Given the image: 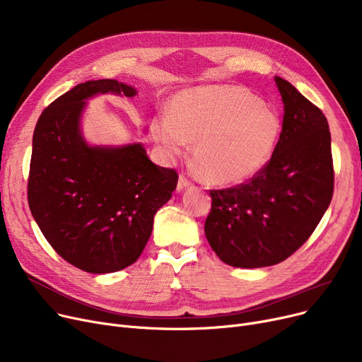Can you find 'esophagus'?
<instances>
[{
	"mask_svg": "<svg viewBox=\"0 0 362 362\" xmlns=\"http://www.w3.org/2000/svg\"><path fill=\"white\" fill-rule=\"evenodd\" d=\"M191 185H192L191 180H189L186 176L180 175V176H179V182H177V191L180 192V191H183L185 187H189Z\"/></svg>",
	"mask_w": 362,
	"mask_h": 362,
	"instance_id": "1",
	"label": "esophagus"
}]
</instances>
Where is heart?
<instances>
[{
  "label": "heart",
  "mask_w": 362,
  "mask_h": 362,
  "mask_svg": "<svg viewBox=\"0 0 362 362\" xmlns=\"http://www.w3.org/2000/svg\"><path fill=\"white\" fill-rule=\"evenodd\" d=\"M168 114L151 120V135L168 157L189 144L198 176L211 185H240L267 165L281 123L252 92L235 85L187 89L171 101Z\"/></svg>",
  "instance_id": "b5f03b06"
}]
</instances>
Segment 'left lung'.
<instances>
[{"label": "left lung", "mask_w": 362, "mask_h": 362, "mask_svg": "<svg viewBox=\"0 0 362 362\" xmlns=\"http://www.w3.org/2000/svg\"><path fill=\"white\" fill-rule=\"evenodd\" d=\"M274 81L284 114L273 157L250 182L210 191L205 236L232 267H269L291 257L315 230L333 197L327 119L288 81Z\"/></svg>", "instance_id": "left-lung-1"}]
</instances>
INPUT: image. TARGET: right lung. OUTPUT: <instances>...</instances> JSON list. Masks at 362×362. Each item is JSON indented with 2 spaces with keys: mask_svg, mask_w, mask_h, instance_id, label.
Here are the masks:
<instances>
[{
  "mask_svg": "<svg viewBox=\"0 0 362 362\" xmlns=\"http://www.w3.org/2000/svg\"><path fill=\"white\" fill-rule=\"evenodd\" d=\"M100 93L135 97L114 79L76 85L36 123L28 182L30 213L54 251L86 273L129 267L142 254L154 216L177 173L152 163L142 144L92 146L81 129L86 101Z\"/></svg>",
  "mask_w": 362,
  "mask_h": 362,
  "instance_id": "add662e5",
  "label": "right lung"
}]
</instances>
